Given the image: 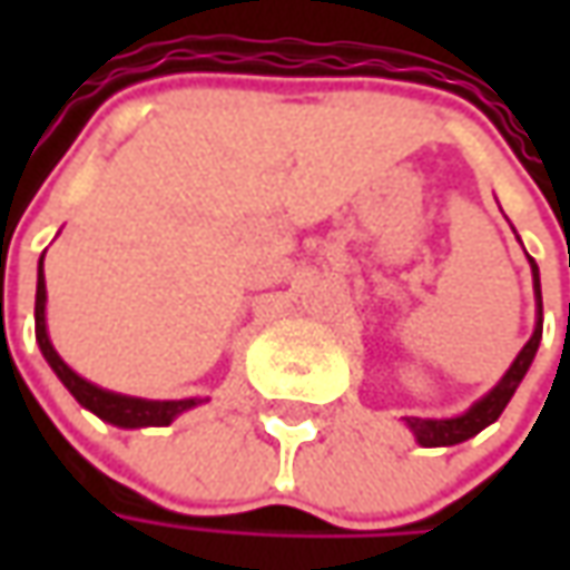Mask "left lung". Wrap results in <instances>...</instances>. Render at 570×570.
Returning <instances> with one entry per match:
<instances>
[{
	"label": "left lung",
	"mask_w": 570,
	"mask_h": 570,
	"mask_svg": "<svg viewBox=\"0 0 570 570\" xmlns=\"http://www.w3.org/2000/svg\"><path fill=\"white\" fill-rule=\"evenodd\" d=\"M530 259V269H533V297H537V326H533V336L527 340V345L520 348L511 367L504 371V377L494 383L492 390L475 400V403L463 412V415H450V419H419V415H405V428L415 434V441L422 448H453V444H463L475 438L482 428H489L492 422H498V415L504 412V405L511 403V396L517 393L520 381L527 377L530 364L537 358L539 340H542V285H539V266L533 256Z\"/></svg>",
	"instance_id": "obj_1"
}]
</instances>
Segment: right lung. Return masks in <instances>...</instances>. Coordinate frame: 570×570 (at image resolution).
<instances>
[{"instance_id": "obj_1", "label": "right lung", "mask_w": 570, "mask_h": 570, "mask_svg": "<svg viewBox=\"0 0 570 570\" xmlns=\"http://www.w3.org/2000/svg\"><path fill=\"white\" fill-rule=\"evenodd\" d=\"M33 333H37V345L43 352L47 364L53 367V374L62 381V386L85 405L88 412H95L98 419L110 422L117 428H161L170 425L177 415H184L196 405L208 403V396H189V400H142V396H126V393H114L104 390L98 383L85 381L76 374L69 364L59 358V352L50 342L47 333V282H43V256L37 263V301H33Z\"/></svg>"}]
</instances>
